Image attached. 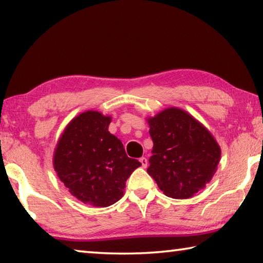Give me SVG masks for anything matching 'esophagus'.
<instances>
[{"instance_id": "esophagus-1", "label": "esophagus", "mask_w": 263, "mask_h": 263, "mask_svg": "<svg viewBox=\"0 0 263 263\" xmlns=\"http://www.w3.org/2000/svg\"><path fill=\"white\" fill-rule=\"evenodd\" d=\"M139 161H140V163H141V167H142V168L147 167V164H148V160H147V159L142 157V158L139 159Z\"/></svg>"}]
</instances>
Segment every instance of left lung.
I'll use <instances>...</instances> for the list:
<instances>
[{"instance_id": "left-lung-1", "label": "left lung", "mask_w": 263, "mask_h": 263, "mask_svg": "<svg viewBox=\"0 0 263 263\" xmlns=\"http://www.w3.org/2000/svg\"><path fill=\"white\" fill-rule=\"evenodd\" d=\"M153 140L147 173L168 197L185 199L215 175L220 147L211 132L186 111L167 108L147 118Z\"/></svg>"}]
</instances>
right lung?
Returning a JSON list of instances; mask_svg holds the SVG:
<instances>
[{
    "mask_svg": "<svg viewBox=\"0 0 263 263\" xmlns=\"http://www.w3.org/2000/svg\"><path fill=\"white\" fill-rule=\"evenodd\" d=\"M110 123V116L99 111L80 114L65 127L53 154L54 171L70 195L97 208L119 201L128 176L141 166L109 132Z\"/></svg>",
    "mask_w": 263,
    "mask_h": 263,
    "instance_id": "right-lung-1",
    "label": "right lung"
}]
</instances>
